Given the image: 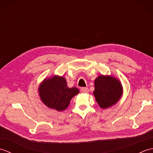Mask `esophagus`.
<instances>
[{"instance_id":"1","label":"esophagus","mask_w":153,"mask_h":153,"mask_svg":"<svg viewBox=\"0 0 153 153\" xmlns=\"http://www.w3.org/2000/svg\"><path fill=\"white\" fill-rule=\"evenodd\" d=\"M81 92L83 93H87L89 92V89L87 87H83V88L81 89Z\"/></svg>"}]
</instances>
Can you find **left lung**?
Masks as SVG:
<instances>
[{
  "instance_id": "left-lung-1",
  "label": "left lung",
  "mask_w": 153,
  "mask_h": 153,
  "mask_svg": "<svg viewBox=\"0 0 153 153\" xmlns=\"http://www.w3.org/2000/svg\"><path fill=\"white\" fill-rule=\"evenodd\" d=\"M93 95L100 108L106 109L118 102L123 94L120 81L112 75H100L95 79Z\"/></svg>"
}]
</instances>
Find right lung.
Here are the masks:
<instances>
[{
  "mask_svg": "<svg viewBox=\"0 0 153 153\" xmlns=\"http://www.w3.org/2000/svg\"><path fill=\"white\" fill-rule=\"evenodd\" d=\"M38 93L45 105L61 112L68 108L71 99L79 91L76 87H68L64 77L54 75L44 79L39 85Z\"/></svg>",
  "mask_w": 153,
  "mask_h": 153,
  "instance_id": "add662e5",
  "label": "right lung"
}]
</instances>
